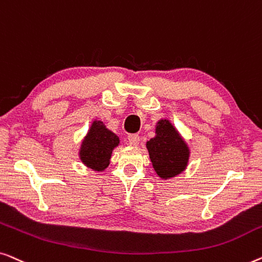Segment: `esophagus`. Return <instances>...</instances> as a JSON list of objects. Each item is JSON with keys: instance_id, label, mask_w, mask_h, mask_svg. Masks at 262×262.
Returning a JSON list of instances; mask_svg holds the SVG:
<instances>
[{"instance_id": "obj_1", "label": "esophagus", "mask_w": 262, "mask_h": 262, "mask_svg": "<svg viewBox=\"0 0 262 262\" xmlns=\"http://www.w3.org/2000/svg\"><path fill=\"white\" fill-rule=\"evenodd\" d=\"M140 142V136L138 134H130L128 136V145L129 146H138Z\"/></svg>"}]
</instances>
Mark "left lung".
I'll return each mask as SVG.
<instances>
[{
    "mask_svg": "<svg viewBox=\"0 0 262 262\" xmlns=\"http://www.w3.org/2000/svg\"><path fill=\"white\" fill-rule=\"evenodd\" d=\"M146 147L154 171L161 179L174 178L185 171L190 148L168 120L158 121L156 136L147 141Z\"/></svg>",
    "mask_w": 262,
    "mask_h": 262,
    "instance_id": "left-lung-1",
    "label": "left lung"
}]
</instances>
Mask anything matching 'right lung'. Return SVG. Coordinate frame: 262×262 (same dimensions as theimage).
<instances>
[{"label": "right lung", "instance_id": "right-lung-1", "mask_svg": "<svg viewBox=\"0 0 262 262\" xmlns=\"http://www.w3.org/2000/svg\"><path fill=\"white\" fill-rule=\"evenodd\" d=\"M119 143V136L109 130L102 121L95 120L80 145L79 159L94 171H104L109 166L114 148Z\"/></svg>", "mask_w": 262, "mask_h": 262}]
</instances>
